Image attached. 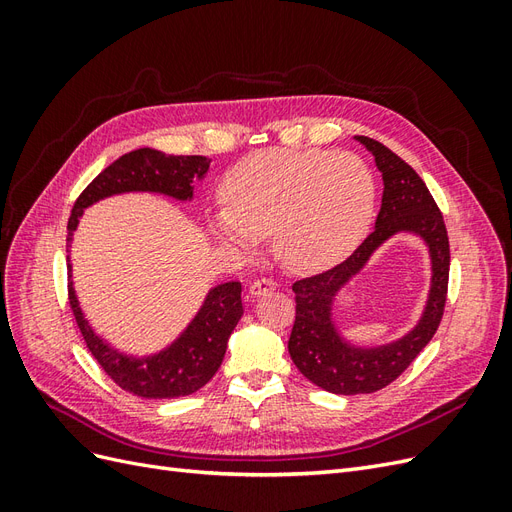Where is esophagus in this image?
Returning a JSON list of instances; mask_svg holds the SVG:
<instances>
[{
  "label": "esophagus",
  "instance_id": "obj_1",
  "mask_svg": "<svg viewBox=\"0 0 512 512\" xmlns=\"http://www.w3.org/2000/svg\"><path fill=\"white\" fill-rule=\"evenodd\" d=\"M275 290V282L269 280V277H260V280H256L252 286H250V294L252 297H262V294H267Z\"/></svg>",
  "mask_w": 512,
  "mask_h": 512
}]
</instances>
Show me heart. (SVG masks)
Returning a JSON list of instances; mask_svg holds the SVG:
<instances>
[{
	"instance_id": "heart-1",
	"label": "heart",
	"mask_w": 512,
	"mask_h": 512,
	"mask_svg": "<svg viewBox=\"0 0 512 512\" xmlns=\"http://www.w3.org/2000/svg\"><path fill=\"white\" fill-rule=\"evenodd\" d=\"M228 207L213 209V235L241 254L273 235L275 256L294 273L346 260L376 215V181L352 153L262 149L241 160L224 183Z\"/></svg>"
}]
</instances>
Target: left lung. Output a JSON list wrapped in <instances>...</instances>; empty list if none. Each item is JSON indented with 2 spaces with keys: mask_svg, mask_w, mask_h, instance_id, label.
Segmentation results:
<instances>
[{
  "mask_svg": "<svg viewBox=\"0 0 512 512\" xmlns=\"http://www.w3.org/2000/svg\"><path fill=\"white\" fill-rule=\"evenodd\" d=\"M382 173V205L374 232L342 265L292 284L297 316L288 339L292 363L320 389L335 395L376 393L397 380L431 342L444 314L451 250L442 213L425 181L389 147L369 136H354ZM399 231L416 234L427 245L432 282L422 318L406 335L380 347H356L334 324L332 305L338 290L358 274L370 256Z\"/></svg>",
  "mask_w": 512,
  "mask_h": 512,
  "instance_id": "obj_1",
  "label": "left lung"
}]
</instances>
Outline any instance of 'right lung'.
Here are the masks:
<instances>
[{
  "mask_svg": "<svg viewBox=\"0 0 512 512\" xmlns=\"http://www.w3.org/2000/svg\"><path fill=\"white\" fill-rule=\"evenodd\" d=\"M211 160L205 156H170V153L143 147L106 166L76 198L68 220V252L74 230L79 226L87 207L104 198L130 192H151L185 203L194 198V181L205 179ZM68 294L72 314L79 324L89 352L100 367L119 384L123 391L145 399H173L192 395L215 376L220 369L228 337L243 316L241 284L226 282L213 286L175 342L145 356H134L113 348L100 337L76 297L72 282V262L68 254Z\"/></svg>",
  "mask_w": 512,
  "mask_h": 512,
  "instance_id": "add662e5",
  "label": "right lung"
}]
</instances>
